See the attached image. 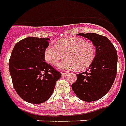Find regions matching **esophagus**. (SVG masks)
I'll return each mask as SVG.
<instances>
[{"instance_id":"1","label":"esophagus","mask_w":126,"mask_h":126,"mask_svg":"<svg viewBox=\"0 0 126 126\" xmlns=\"http://www.w3.org/2000/svg\"><path fill=\"white\" fill-rule=\"evenodd\" d=\"M62 75L63 76V77H65V76H67V75H68V73H62Z\"/></svg>"}]
</instances>
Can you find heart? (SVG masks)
<instances>
[{"mask_svg":"<svg viewBox=\"0 0 126 126\" xmlns=\"http://www.w3.org/2000/svg\"><path fill=\"white\" fill-rule=\"evenodd\" d=\"M63 70L76 69L83 70L92 64L96 57V47L91 42L79 37H66L58 40L56 46L49 45L44 51L45 61L49 64L56 66Z\"/></svg>","mask_w":126,"mask_h":126,"instance_id":"obj_1","label":"heart"}]
</instances>
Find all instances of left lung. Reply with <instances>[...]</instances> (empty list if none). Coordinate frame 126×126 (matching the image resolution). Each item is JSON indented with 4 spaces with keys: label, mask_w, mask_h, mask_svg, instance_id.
<instances>
[{
    "label": "left lung",
    "mask_w": 126,
    "mask_h": 126,
    "mask_svg": "<svg viewBox=\"0 0 126 126\" xmlns=\"http://www.w3.org/2000/svg\"><path fill=\"white\" fill-rule=\"evenodd\" d=\"M96 47V57L87 71L77 75L72 89L78 98L85 102L95 101L110 90L117 75V53L107 37L96 33H79Z\"/></svg>",
    "instance_id": "left-lung-1"
}]
</instances>
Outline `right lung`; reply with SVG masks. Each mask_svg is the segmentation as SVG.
Segmentation results:
<instances>
[{
  "label": "right lung",
  "mask_w": 126,
  "mask_h": 126,
  "mask_svg": "<svg viewBox=\"0 0 126 126\" xmlns=\"http://www.w3.org/2000/svg\"><path fill=\"white\" fill-rule=\"evenodd\" d=\"M49 39L27 37L17 43L9 62L13 85L19 96L32 104L49 98L62 74L44 58Z\"/></svg>",
  "instance_id": "1"
}]
</instances>
